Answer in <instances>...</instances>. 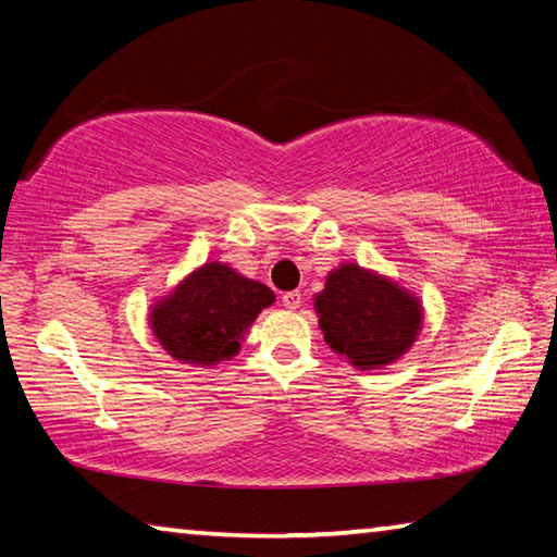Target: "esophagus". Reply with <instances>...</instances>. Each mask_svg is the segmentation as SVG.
I'll use <instances>...</instances> for the list:
<instances>
[{
  "label": "esophagus",
  "mask_w": 557,
  "mask_h": 557,
  "mask_svg": "<svg viewBox=\"0 0 557 557\" xmlns=\"http://www.w3.org/2000/svg\"><path fill=\"white\" fill-rule=\"evenodd\" d=\"M299 305H301V295H299L297 289L285 292V295H282V307L289 309V312H295V309H299Z\"/></svg>",
  "instance_id": "esophagus-1"
}]
</instances>
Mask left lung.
Returning a JSON list of instances; mask_svg holds the SVG:
<instances>
[{"instance_id": "obj_1", "label": "left lung", "mask_w": 557, "mask_h": 557, "mask_svg": "<svg viewBox=\"0 0 557 557\" xmlns=\"http://www.w3.org/2000/svg\"><path fill=\"white\" fill-rule=\"evenodd\" d=\"M324 342L358 371L385 369L410 351L425 307L414 292L381 272L342 262L314 295Z\"/></svg>"}]
</instances>
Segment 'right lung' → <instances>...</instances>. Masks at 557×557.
Masks as SVG:
<instances>
[{"label": "right lung", "mask_w": 557, "mask_h": 557, "mask_svg": "<svg viewBox=\"0 0 557 557\" xmlns=\"http://www.w3.org/2000/svg\"><path fill=\"white\" fill-rule=\"evenodd\" d=\"M275 292L240 275L228 262H203L149 305V329L178 363L211 369L240 351L262 309Z\"/></svg>", "instance_id": "obj_1"}]
</instances>
